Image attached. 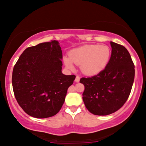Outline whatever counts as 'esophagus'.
Here are the masks:
<instances>
[{
  "label": "esophagus",
  "instance_id": "esophagus-1",
  "mask_svg": "<svg viewBox=\"0 0 146 146\" xmlns=\"http://www.w3.org/2000/svg\"><path fill=\"white\" fill-rule=\"evenodd\" d=\"M75 81H76V83H78V82L80 81V77H79L78 76H76V79H75Z\"/></svg>",
  "mask_w": 146,
  "mask_h": 146
}]
</instances>
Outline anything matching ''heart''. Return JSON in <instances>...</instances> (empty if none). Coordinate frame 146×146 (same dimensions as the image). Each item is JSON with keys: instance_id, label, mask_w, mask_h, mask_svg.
<instances>
[{"instance_id": "obj_1", "label": "heart", "mask_w": 146, "mask_h": 146, "mask_svg": "<svg viewBox=\"0 0 146 146\" xmlns=\"http://www.w3.org/2000/svg\"><path fill=\"white\" fill-rule=\"evenodd\" d=\"M111 56V50L108 46L86 45L70 50L69 58H65L64 63L69 68H73V63L78 65L84 74L94 76L106 68Z\"/></svg>"}]
</instances>
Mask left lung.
Instances as JSON below:
<instances>
[{
	"label": "left lung",
	"mask_w": 146,
	"mask_h": 146,
	"mask_svg": "<svg viewBox=\"0 0 146 146\" xmlns=\"http://www.w3.org/2000/svg\"><path fill=\"white\" fill-rule=\"evenodd\" d=\"M111 46V59L106 68L80 80L85 86V106L94 115H107L119 110L128 100L134 81L135 66L129 52L114 42Z\"/></svg>",
	"instance_id": "obj_1"
}]
</instances>
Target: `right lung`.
<instances>
[{
	"label": "right lung",
	"instance_id": "right-lung-1",
	"mask_svg": "<svg viewBox=\"0 0 146 146\" xmlns=\"http://www.w3.org/2000/svg\"><path fill=\"white\" fill-rule=\"evenodd\" d=\"M61 48L57 40L39 43L23 52L13 68L15 99L28 115L46 118L59 112L76 76L62 73Z\"/></svg>",
	"mask_w": 146,
	"mask_h": 146
}]
</instances>
